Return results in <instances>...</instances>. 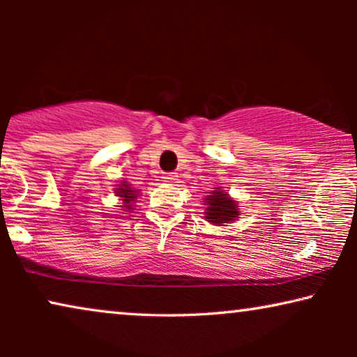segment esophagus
<instances>
[{
	"mask_svg": "<svg viewBox=\"0 0 357 357\" xmlns=\"http://www.w3.org/2000/svg\"><path fill=\"white\" fill-rule=\"evenodd\" d=\"M164 180H165V182H169V183H174V182H177V180H178V175L175 174V172L165 174L164 175Z\"/></svg>",
	"mask_w": 357,
	"mask_h": 357,
	"instance_id": "obj_1",
	"label": "esophagus"
}]
</instances>
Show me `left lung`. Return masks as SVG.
Instances as JSON below:
<instances>
[{"label": "left lung", "instance_id": "1", "mask_svg": "<svg viewBox=\"0 0 357 357\" xmlns=\"http://www.w3.org/2000/svg\"><path fill=\"white\" fill-rule=\"evenodd\" d=\"M206 219L209 222L221 226L224 222H231L238 216L237 203L232 202L224 192H213L206 198Z\"/></svg>", "mask_w": 357, "mask_h": 357}]
</instances>
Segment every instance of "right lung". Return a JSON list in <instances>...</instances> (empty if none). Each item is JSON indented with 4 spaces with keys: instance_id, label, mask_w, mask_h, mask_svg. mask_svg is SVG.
Returning <instances> with one entry per match:
<instances>
[{
    "instance_id": "add662e5",
    "label": "right lung",
    "mask_w": 357,
    "mask_h": 357,
    "mask_svg": "<svg viewBox=\"0 0 357 357\" xmlns=\"http://www.w3.org/2000/svg\"><path fill=\"white\" fill-rule=\"evenodd\" d=\"M115 195H116V197H120L121 202H123V206H121V208L128 209V211H130V209H133L131 204H133L136 198H138V195H136V190L131 188L128 183L123 182L121 185H119V188L115 190Z\"/></svg>"
}]
</instances>
